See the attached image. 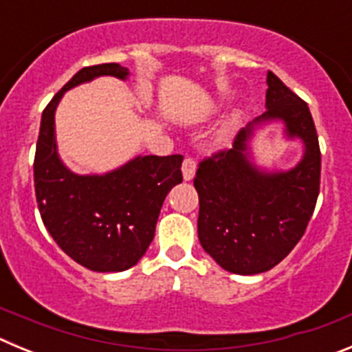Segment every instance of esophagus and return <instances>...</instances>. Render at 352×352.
<instances>
[{
    "mask_svg": "<svg viewBox=\"0 0 352 352\" xmlns=\"http://www.w3.org/2000/svg\"><path fill=\"white\" fill-rule=\"evenodd\" d=\"M182 170H183V179H185V182H190L195 174V162L192 160V158H185V160H183Z\"/></svg>",
    "mask_w": 352,
    "mask_h": 352,
    "instance_id": "obj_1",
    "label": "esophagus"
}]
</instances>
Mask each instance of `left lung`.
I'll list each match as a JSON object with an SVG mask.
<instances>
[{
    "instance_id": "8db88e82",
    "label": "left lung",
    "mask_w": 352,
    "mask_h": 352,
    "mask_svg": "<svg viewBox=\"0 0 352 352\" xmlns=\"http://www.w3.org/2000/svg\"><path fill=\"white\" fill-rule=\"evenodd\" d=\"M266 113L238 132L231 149L199 164L197 234L204 252L226 272L257 275L280 263L303 236L316 208L321 151L309 105L278 77L266 76ZM280 122L286 140L304 146L291 170L259 166L251 142Z\"/></svg>"
}]
</instances>
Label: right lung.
<instances>
[{
	"label": "right lung",
	"instance_id": "right-lung-1",
	"mask_svg": "<svg viewBox=\"0 0 352 352\" xmlns=\"http://www.w3.org/2000/svg\"><path fill=\"white\" fill-rule=\"evenodd\" d=\"M111 76L126 80L120 63L80 68L40 121L35 153V194L43 226L58 247L84 268L125 272L141 261L153 241L167 194L183 182L182 155H138L102 174H77L65 166L56 141V109L68 89Z\"/></svg>",
	"mask_w": 352,
	"mask_h": 352
}]
</instances>
